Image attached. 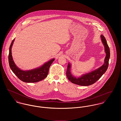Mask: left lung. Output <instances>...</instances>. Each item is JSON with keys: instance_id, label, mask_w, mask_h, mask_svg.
I'll list each match as a JSON object with an SVG mask.
<instances>
[{"instance_id": "obj_1", "label": "left lung", "mask_w": 121, "mask_h": 121, "mask_svg": "<svg viewBox=\"0 0 121 121\" xmlns=\"http://www.w3.org/2000/svg\"><path fill=\"white\" fill-rule=\"evenodd\" d=\"M101 38L106 53L104 64L97 69L85 74H83L80 77L76 78L71 73V65L70 63H69L66 75L68 79L73 83L83 86L91 85L97 81L107 71L110 58V50L106 39L103 35H101Z\"/></svg>"}]
</instances>
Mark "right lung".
I'll return each mask as SVG.
<instances>
[{
  "label": "right lung",
  "instance_id": "obj_1",
  "mask_svg": "<svg viewBox=\"0 0 121 121\" xmlns=\"http://www.w3.org/2000/svg\"><path fill=\"white\" fill-rule=\"evenodd\" d=\"M14 40L15 39L12 41L9 48V53L8 56L9 66L13 73L21 81L27 83L38 82L46 78L48 75L49 68L55 59H52L38 68L29 70H22L17 68L13 59L12 48Z\"/></svg>",
  "mask_w": 121,
  "mask_h": 121
}]
</instances>
